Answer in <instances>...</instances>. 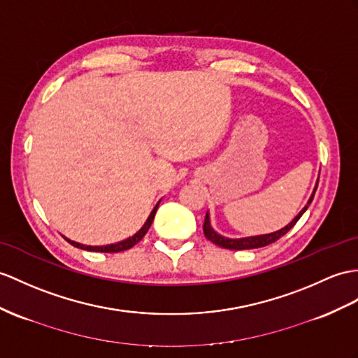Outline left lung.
<instances>
[{"instance_id": "1", "label": "left lung", "mask_w": 358, "mask_h": 358, "mask_svg": "<svg viewBox=\"0 0 358 358\" xmlns=\"http://www.w3.org/2000/svg\"><path fill=\"white\" fill-rule=\"evenodd\" d=\"M319 182V179H317ZM317 182L315 185V189H313V194L310 196L307 205H305L299 214L294 217V219L284 226L282 229L280 231H275V232H270V234H263V235H252V237H243V238H228V237H223V235H220L219 232H215L214 228L211 226V220H209V213H206V217H205V223H203V234L205 237L213 241L214 245L220 246V248H224V249H231V250H245V249H257V248H264V246H268L272 245V243H275L276 240H280L282 235H285L287 232H289L293 226L296 224V222H298L302 214L307 211V208L310 206V203L313 202V197H315V193L317 189Z\"/></svg>"}]
</instances>
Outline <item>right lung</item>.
<instances>
[{"instance_id": "obj_1", "label": "right lung", "mask_w": 358, "mask_h": 358, "mask_svg": "<svg viewBox=\"0 0 358 358\" xmlns=\"http://www.w3.org/2000/svg\"><path fill=\"white\" fill-rule=\"evenodd\" d=\"M159 203H161V200H159V202L156 203L155 208L152 209V213H150L149 217H147V220H145V223L143 224V228L139 229L136 234H134L132 237H129V238H126V240H123V241L113 243V245H106V246H86V245H82V243L73 241V240H69V238H66V237H65V240L69 243V245H73L74 248H80V249H83V250H90V252H104V254H115V252L127 250V249H130V248H134V246L136 245V243L141 241L144 235L147 234V231L150 229V226H152L153 219H155V214H156V209H158Z\"/></svg>"}]
</instances>
